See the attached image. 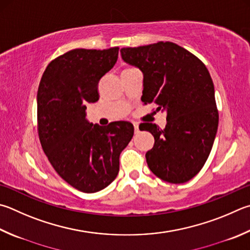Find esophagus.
I'll list each match as a JSON object with an SVG mask.
<instances>
[{
    "label": "esophagus",
    "mask_w": 250,
    "mask_h": 250,
    "mask_svg": "<svg viewBox=\"0 0 250 250\" xmlns=\"http://www.w3.org/2000/svg\"><path fill=\"white\" fill-rule=\"evenodd\" d=\"M133 125H134V132H135V133H139V132H140V130H139V125H138V124H135V122H134Z\"/></svg>",
    "instance_id": "esophagus-1"
}]
</instances>
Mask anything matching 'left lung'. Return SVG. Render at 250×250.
Returning a JSON list of instances; mask_svg holds the SVG:
<instances>
[{
  "instance_id": "1",
  "label": "left lung",
  "mask_w": 250,
  "mask_h": 250,
  "mask_svg": "<svg viewBox=\"0 0 250 250\" xmlns=\"http://www.w3.org/2000/svg\"><path fill=\"white\" fill-rule=\"evenodd\" d=\"M120 52L122 60L142 71L141 101L156 104L157 110L167 113L165 129L140 125L155 140L145 154L149 169L167 183H187L206 164L219 125L214 85L207 66L169 42L122 48Z\"/></svg>"
}]
</instances>
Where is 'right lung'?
<instances>
[{
    "label": "right lung",
    "instance_id": "obj_1",
    "mask_svg": "<svg viewBox=\"0 0 250 250\" xmlns=\"http://www.w3.org/2000/svg\"><path fill=\"white\" fill-rule=\"evenodd\" d=\"M119 48L74 49L54 59L37 93L38 134L43 152L62 179L82 192L109 186L119 156L133 137V125L107 126L86 119V105L99 99L98 83L116 64Z\"/></svg>",
    "mask_w": 250,
    "mask_h": 250
}]
</instances>
